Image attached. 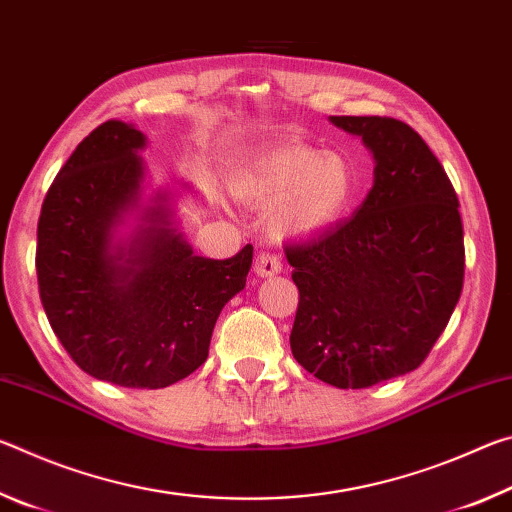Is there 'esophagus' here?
<instances>
[{"label": "esophagus", "mask_w": 512, "mask_h": 512, "mask_svg": "<svg viewBox=\"0 0 512 512\" xmlns=\"http://www.w3.org/2000/svg\"><path fill=\"white\" fill-rule=\"evenodd\" d=\"M255 273L259 275V277H273V275H277L282 271V262H280V257H277L275 253H268V250H262V253H259L257 257H255Z\"/></svg>", "instance_id": "34e87169"}]
</instances>
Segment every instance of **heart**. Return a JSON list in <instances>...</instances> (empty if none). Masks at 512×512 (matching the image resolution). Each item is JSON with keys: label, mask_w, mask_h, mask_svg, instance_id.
<instances>
[{"label": "heart", "mask_w": 512, "mask_h": 512, "mask_svg": "<svg viewBox=\"0 0 512 512\" xmlns=\"http://www.w3.org/2000/svg\"><path fill=\"white\" fill-rule=\"evenodd\" d=\"M230 185L246 203L271 205L268 221L277 235L307 237L343 219L359 183L345 155L284 142L246 160Z\"/></svg>", "instance_id": "1"}]
</instances>
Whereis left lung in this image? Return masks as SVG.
<instances>
[{"label": "left lung", "mask_w": 512, "mask_h": 512, "mask_svg": "<svg viewBox=\"0 0 512 512\" xmlns=\"http://www.w3.org/2000/svg\"><path fill=\"white\" fill-rule=\"evenodd\" d=\"M375 155L354 216L287 246L300 300L291 352L336 388H368L420 366L463 291L458 196L443 164L393 117H332Z\"/></svg>", "instance_id": "1"}]
</instances>
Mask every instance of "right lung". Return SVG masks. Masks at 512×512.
<instances>
[{"mask_svg": "<svg viewBox=\"0 0 512 512\" xmlns=\"http://www.w3.org/2000/svg\"><path fill=\"white\" fill-rule=\"evenodd\" d=\"M144 135L106 121L76 146L42 201L36 271L49 325L76 366L124 388H164L205 363L216 318L246 287L253 246L205 259L158 194L131 244H112L142 194Z\"/></svg>", "mask_w": 512, "mask_h": 512, "instance_id": "right-lung-1", "label": "right lung"}]
</instances>
